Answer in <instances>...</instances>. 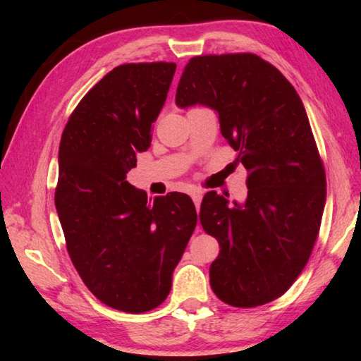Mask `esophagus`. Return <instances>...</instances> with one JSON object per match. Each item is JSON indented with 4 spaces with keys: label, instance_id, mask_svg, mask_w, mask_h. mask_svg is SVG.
I'll use <instances>...</instances> for the list:
<instances>
[{
    "label": "esophagus",
    "instance_id": "34e87169",
    "mask_svg": "<svg viewBox=\"0 0 361 361\" xmlns=\"http://www.w3.org/2000/svg\"><path fill=\"white\" fill-rule=\"evenodd\" d=\"M191 197H192V202L195 205V209H199L200 202H202V191H194L191 194Z\"/></svg>",
    "mask_w": 361,
    "mask_h": 361
}]
</instances>
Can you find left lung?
Returning a JSON list of instances; mask_svg holds the SVG:
<instances>
[{"instance_id":"8db88e82","label":"left lung","mask_w":361,"mask_h":361,"mask_svg":"<svg viewBox=\"0 0 361 361\" xmlns=\"http://www.w3.org/2000/svg\"><path fill=\"white\" fill-rule=\"evenodd\" d=\"M175 102L215 109L248 172L245 204L215 191L200 204V224L219 243L212 290L234 307L271 302L307 264L325 209V167L302 102L276 66L248 52L192 57Z\"/></svg>"}]
</instances>
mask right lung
Listing matches in <instances>:
<instances>
[{
	"instance_id": "obj_1",
	"label": "right lung",
	"mask_w": 361,
	"mask_h": 361,
	"mask_svg": "<svg viewBox=\"0 0 361 361\" xmlns=\"http://www.w3.org/2000/svg\"><path fill=\"white\" fill-rule=\"evenodd\" d=\"M172 62L124 63L103 76L66 122L56 209L79 277L108 307L143 314L166 301L197 213L183 192L157 195L126 181L175 75Z\"/></svg>"
}]
</instances>
